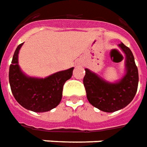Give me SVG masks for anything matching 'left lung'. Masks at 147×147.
<instances>
[{"label":"left lung","instance_id":"left-lung-1","mask_svg":"<svg viewBox=\"0 0 147 147\" xmlns=\"http://www.w3.org/2000/svg\"><path fill=\"white\" fill-rule=\"evenodd\" d=\"M126 54V73L119 82L110 83L86 69L83 78L88 101L104 112H114L126 107L136 94L138 71L131 50L123 43L118 45Z\"/></svg>","mask_w":147,"mask_h":147}]
</instances>
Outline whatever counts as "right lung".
Wrapping results in <instances>:
<instances>
[{
  "mask_svg": "<svg viewBox=\"0 0 147 147\" xmlns=\"http://www.w3.org/2000/svg\"><path fill=\"white\" fill-rule=\"evenodd\" d=\"M22 45L16 49L9 66V79L12 93L17 102L27 110L39 113L49 111L60 103L64 84L72 77L74 68L45 78L28 77L18 65V53Z\"/></svg>",
  "mask_w": 147,
  "mask_h": 147,
  "instance_id": "right-lung-1",
  "label": "right lung"
}]
</instances>
